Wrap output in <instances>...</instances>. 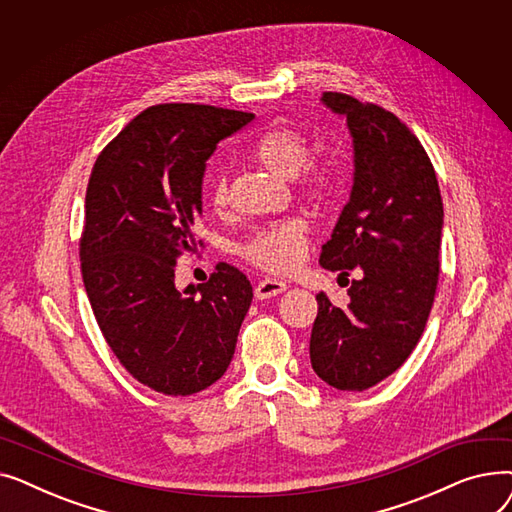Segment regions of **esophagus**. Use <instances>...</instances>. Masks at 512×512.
Wrapping results in <instances>:
<instances>
[{"label": "esophagus", "instance_id": "1", "mask_svg": "<svg viewBox=\"0 0 512 512\" xmlns=\"http://www.w3.org/2000/svg\"><path fill=\"white\" fill-rule=\"evenodd\" d=\"M286 288H288V286H286V282H282V280L265 278V280H261V282L255 286V299L263 301V299L278 297V294H282Z\"/></svg>", "mask_w": 512, "mask_h": 512}]
</instances>
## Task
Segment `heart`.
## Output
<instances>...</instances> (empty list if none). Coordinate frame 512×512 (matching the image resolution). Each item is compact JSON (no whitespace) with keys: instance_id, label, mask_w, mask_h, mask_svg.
Masks as SVG:
<instances>
[{"instance_id":"heart-1","label":"heart","mask_w":512,"mask_h":512,"mask_svg":"<svg viewBox=\"0 0 512 512\" xmlns=\"http://www.w3.org/2000/svg\"><path fill=\"white\" fill-rule=\"evenodd\" d=\"M253 155L259 164L282 178H297L307 166L311 147L305 134L299 130L278 126L255 143ZM307 184L315 191L330 188V176L324 170H311ZM209 201L215 209H222L228 201V186L222 174L215 176L209 186ZM307 224L299 218L278 222L257 230L242 247V255L267 272L286 274L301 263L307 251Z\"/></svg>"}]
</instances>
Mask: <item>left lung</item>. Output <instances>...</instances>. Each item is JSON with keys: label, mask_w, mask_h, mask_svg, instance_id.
I'll list each match as a JSON object with an SVG mask.
<instances>
[{"label": "left lung", "mask_w": 512, "mask_h": 512, "mask_svg": "<svg viewBox=\"0 0 512 512\" xmlns=\"http://www.w3.org/2000/svg\"><path fill=\"white\" fill-rule=\"evenodd\" d=\"M319 101L346 118L355 166L319 263L359 278L344 309L317 294L309 355L326 384L363 392L405 363L423 334L440 274L444 207L432 161L394 114L342 93Z\"/></svg>", "instance_id": "8db88e82"}]
</instances>
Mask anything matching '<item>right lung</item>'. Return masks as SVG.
<instances>
[{
	"label": "right lung",
	"instance_id": "obj_1",
	"mask_svg": "<svg viewBox=\"0 0 512 512\" xmlns=\"http://www.w3.org/2000/svg\"><path fill=\"white\" fill-rule=\"evenodd\" d=\"M253 118L213 105H153L93 166L80 240L85 290L118 361L155 392H201L232 361L251 282L222 263L209 282L180 290L174 270L197 245L207 159Z\"/></svg>",
	"mask_w": 512,
	"mask_h": 512
}]
</instances>
